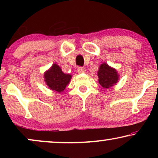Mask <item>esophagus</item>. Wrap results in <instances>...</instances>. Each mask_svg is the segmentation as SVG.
Segmentation results:
<instances>
[{
    "mask_svg": "<svg viewBox=\"0 0 158 158\" xmlns=\"http://www.w3.org/2000/svg\"><path fill=\"white\" fill-rule=\"evenodd\" d=\"M77 72L79 73H85V69L83 68H81V67H79V68H77Z\"/></svg>",
    "mask_w": 158,
    "mask_h": 158,
    "instance_id": "34e87169",
    "label": "esophagus"
}]
</instances>
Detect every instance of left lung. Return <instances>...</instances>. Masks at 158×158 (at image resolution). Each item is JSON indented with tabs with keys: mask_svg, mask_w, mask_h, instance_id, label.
Returning a JSON list of instances; mask_svg holds the SVG:
<instances>
[{
	"mask_svg": "<svg viewBox=\"0 0 158 158\" xmlns=\"http://www.w3.org/2000/svg\"><path fill=\"white\" fill-rule=\"evenodd\" d=\"M97 76L99 85L104 88H109L117 84L119 77L117 70L106 63H102L99 66Z\"/></svg>",
	"mask_w": 158,
	"mask_h": 158,
	"instance_id": "8db88e82",
	"label": "left lung"
}]
</instances>
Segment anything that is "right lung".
Listing matches in <instances>:
<instances>
[{
    "label": "right lung",
    "instance_id": "obj_1",
    "mask_svg": "<svg viewBox=\"0 0 158 158\" xmlns=\"http://www.w3.org/2000/svg\"><path fill=\"white\" fill-rule=\"evenodd\" d=\"M44 77L48 88L59 93L65 89L72 78L70 74L63 73L60 67L56 64H52L51 68L45 72Z\"/></svg>",
    "mask_w": 158,
    "mask_h": 158
}]
</instances>
